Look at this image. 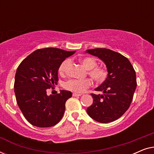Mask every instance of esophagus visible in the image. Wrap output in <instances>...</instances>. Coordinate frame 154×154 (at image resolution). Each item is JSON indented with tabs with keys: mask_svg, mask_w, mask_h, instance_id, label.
<instances>
[{
	"mask_svg": "<svg viewBox=\"0 0 154 154\" xmlns=\"http://www.w3.org/2000/svg\"><path fill=\"white\" fill-rule=\"evenodd\" d=\"M73 97H79V96H81L82 94H78V93H73Z\"/></svg>",
	"mask_w": 154,
	"mask_h": 154,
	"instance_id": "34e87169",
	"label": "esophagus"
}]
</instances>
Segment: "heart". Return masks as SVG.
<instances>
[{
	"label": "heart",
	"mask_w": 154,
	"mask_h": 154,
	"mask_svg": "<svg viewBox=\"0 0 154 154\" xmlns=\"http://www.w3.org/2000/svg\"><path fill=\"white\" fill-rule=\"evenodd\" d=\"M80 62L82 65L88 69V74L93 79L94 81L98 83H102L104 81L107 76V72L103 67L97 66V61L95 59L90 57H83L79 59ZM70 61L65 60L62 62L59 67L60 73H64L66 71L67 67L69 65ZM92 82L90 79H86L83 80L79 79H70L66 81L64 84V87L66 90L70 91L76 92V93H82L92 85Z\"/></svg>",
	"instance_id": "b5f03b06"
}]
</instances>
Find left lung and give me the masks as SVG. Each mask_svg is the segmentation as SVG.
Wrapping results in <instances>:
<instances>
[{"label": "left lung", "mask_w": 154, "mask_h": 154, "mask_svg": "<svg viewBox=\"0 0 154 154\" xmlns=\"http://www.w3.org/2000/svg\"><path fill=\"white\" fill-rule=\"evenodd\" d=\"M86 53L97 57L106 66L107 78L94 89L102 94H91L93 103L88 114L102 123L113 122L122 116L131 104L137 87L136 73L128 58L106 48L87 50Z\"/></svg>", "instance_id": "8db88e82"}]
</instances>
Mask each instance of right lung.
Masks as SVG:
<instances>
[{"label": "right lung", "instance_id": "add662e5", "mask_svg": "<svg viewBox=\"0 0 154 154\" xmlns=\"http://www.w3.org/2000/svg\"><path fill=\"white\" fill-rule=\"evenodd\" d=\"M75 51L55 48L38 49L21 62L14 78L17 102L25 119L40 128L55 125L64 115L65 103L72 93L60 90L57 94H47L58 81V70L63 61Z\"/></svg>", "mask_w": 154, "mask_h": 154}]
</instances>
